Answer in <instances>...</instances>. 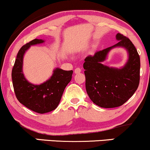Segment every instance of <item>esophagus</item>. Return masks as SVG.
Segmentation results:
<instances>
[{"label":"esophagus","instance_id":"esophagus-1","mask_svg":"<svg viewBox=\"0 0 150 150\" xmlns=\"http://www.w3.org/2000/svg\"><path fill=\"white\" fill-rule=\"evenodd\" d=\"M80 72H81V68H75V74L80 73Z\"/></svg>","mask_w":150,"mask_h":150}]
</instances>
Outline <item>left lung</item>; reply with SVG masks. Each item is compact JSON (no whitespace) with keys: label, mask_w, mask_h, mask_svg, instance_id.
<instances>
[{"label":"left lung","mask_w":150,"mask_h":150,"mask_svg":"<svg viewBox=\"0 0 150 150\" xmlns=\"http://www.w3.org/2000/svg\"><path fill=\"white\" fill-rule=\"evenodd\" d=\"M117 44L97 51L85 59L86 90L90 99L102 108L121 106L133 95L140 83V56L131 41L118 33ZM123 47L129 53V60L118 69L103 65L108 53L115 47Z\"/></svg>","instance_id":"8db88e82"}]
</instances>
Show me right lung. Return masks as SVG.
Masks as SVG:
<instances>
[{
  "instance_id": "1",
  "label": "right lung",
  "mask_w": 150,
  "mask_h": 150,
  "mask_svg": "<svg viewBox=\"0 0 150 150\" xmlns=\"http://www.w3.org/2000/svg\"><path fill=\"white\" fill-rule=\"evenodd\" d=\"M42 39H33L18 51L12 70L13 88L18 100L29 109L45 113L57 108L63 93L72 79L73 70L56 68L51 78L41 85H33L26 80L22 73L23 56L30 46L42 44Z\"/></svg>"
}]
</instances>
